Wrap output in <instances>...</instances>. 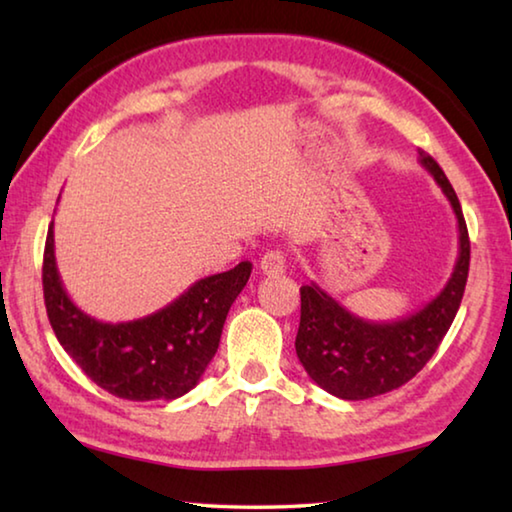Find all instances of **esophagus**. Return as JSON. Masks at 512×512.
Wrapping results in <instances>:
<instances>
[{
    "instance_id": "obj_1",
    "label": "esophagus",
    "mask_w": 512,
    "mask_h": 512,
    "mask_svg": "<svg viewBox=\"0 0 512 512\" xmlns=\"http://www.w3.org/2000/svg\"><path fill=\"white\" fill-rule=\"evenodd\" d=\"M259 271L264 275H280L287 271V255L282 250H268L264 253V257L259 259Z\"/></svg>"
}]
</instances>
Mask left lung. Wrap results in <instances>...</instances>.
I'll return each instance as SVG.
<instances>
[{"instance_id":"left-lung-1","label":"left lung","mask_w":512,"mask_h":512,"mask_svg":"<svg viewBox=\"0 0 512 512\" xmlns=\"http://www.w3.org/2000/svg\"><path fill=\"white\" fill-rule=\"evenodd\" d=\"M420 162L443 189L458 219V259L445 289L429 305L395 323H370L350 314L314 282L300 289L296 354L307 375L341 400H368L413 379L438 350L461 307L470 271L463 210L438 162L424 151Z\"/></svg>"}]
</instances>
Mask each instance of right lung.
<instances>
[{
	"instance_id": "1",
	"label": "right lung",
	"mask_w": 512,
	"mask_h": 512,
	"mask_svg": "<svg viewBox=\"0 0 512 512\" xmlns=\"http://www.w3.org/2000/svg\"><path fill=\"white\" fill-rule=\"evenodd\" d=\"M253 264L194 282L183 296L151 316L101 323L69 300L54 255L49 225L42 291L58 343L94 384L133 402L176 400L192 391L219 348L225 316L246 287Z\"/></svg>"
}]
</instances>
